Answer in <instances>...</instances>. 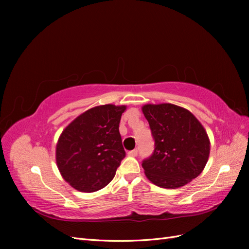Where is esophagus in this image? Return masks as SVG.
Instances as JSON below:
<instances>
[{"instance_id": "34e87169", "label": "esophagus", "mask_w": 249, "mask_h": 249, "mask_svg": "<svg viewBox=\"0 0 249 249\" xmlns=\"http://www.w3.org/2000/svg\"><path fill=\"white\" fill-rule=\"evenodd\" d=\"M137 155H138V150L137 149L130 150V152L127 153V156H130V157H136Z\"/></svg>"}]
</instances>
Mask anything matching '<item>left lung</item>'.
Returning <instances> with one entry per match:
<instances>
[{"mask_svg":"<svg viewBox=\"0 0 249 249\" xmlns=\"http://www.w3.org/2000/svg\"><path fill=\"white\" fill-rule=\"evenodd\" d=\"M142 112L155 139L153 156L143 161L146 178L161 188L177 189L202 172L211 143L192 113L173 104H146Z\"/></svg>","mask_w":249,"mask_h":249,"instance_id":"1","label":"left lung"}]
</instances>
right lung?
I'll return each instance as SVG.
<instances>
[{
	"label": "right lung",
	"instance_id": "add662e5",
	"mask_svg": "<svg viewBox=\"0 0 249 249\" xmlns=\"http://www.w3.org/2000/svg\"><path fill=\"white\" fill-rule=\"evenodd\" d=\"M126 106L101 105L85 112L62 131L56 163L65 182L80 192L106 187L125 157L119 123Z\"/></svg>",
	"mask_w": 249,
	"mask_h": 249
}]
</instances>
